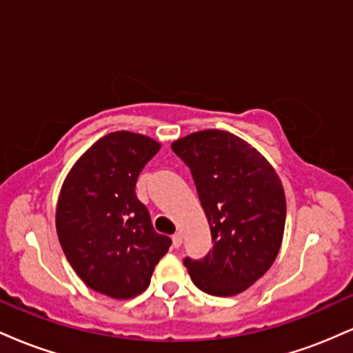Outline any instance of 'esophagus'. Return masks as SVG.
Wrapping results in <instances>:
<instances>
[{
    "mask_svg": "<svg viewBox=\"0 0 353 353\" xmlns=\"http://www.w3.org/2000/svg\"><path fill=\"white\" fill-rule=\"evenodd\" d=\"M172 245L174 247H181L182 245V232H181V230H177V232L172 236Z\"/></svg>",
    "mask_w": 353,
    "mask_h": 353,
    "instance_id": "1",
    "label": "esophagus"
}]
</instances>
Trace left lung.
<instances>
[{"instance_id": "1", "label": "left lung", "mask_w": 353, "mask_h": 353, "mask_svg": "<svg viewBox=\"0 0 353 353\" xmlns=\"http://www.w3.org/2000/svg\"><path fill=\"white\" fill-rule=\"evenodd\" d=\"M189 165L214 245L184 265L202 292L230 297L274 264L285 228V194L272 164L232 132L204 129L172 141Z\"/></svg>"}]
</instances>
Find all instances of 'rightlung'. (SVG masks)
<instances>
[{
	"mask_svg": "<svg viewBox=\"0 0 353 353\" xmlns=\"http://www.w3.org/2000/svg\"><path fill=\"white\" fill-rule=\"evenodd\" d=\"M159 149L139 132H109L72 164L61 185L56 232L63 252L81 281L108 297L143 294L171 247L136 196L137 177Z\"/></svg>",
	"mask_w": 353,
	"mask_h": 353,
	"instance_id": "1",
	"label": "right lung"
}]
</instances>
